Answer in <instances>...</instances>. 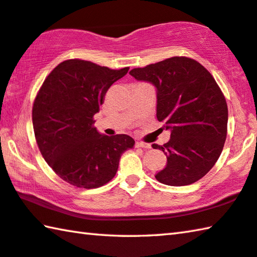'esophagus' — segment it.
Here are the masks:
<instances>
[{
	"mask_svg": "<svg viewBox=\"0 0 257 257\" xmlns=\"http://www.w3.org/2000/svg\"><path fill=\"white\" fill-rule=\"evenodd\" d=\"M137 147L149 149L152 146H151V144H147V143H144V142H137Z\"/></svg>",
	"mask_w": 257,
	"mask_h": 257,
	"instance_id": "34e87169",
	"label": "esophagus"
}]
</instances>
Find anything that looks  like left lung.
Here are the masks:
<instances>
[{
	"instance_id": "left-lung-1",
	"label": "left lung",
	"mask_w": 257,
	"mask_h": 257,
	"mask_svg": "<svg viewBox=\"0 0 257 257\" xmlns=\"http://www.w3.org/2000/svg\"><path fill=\"white\" fill-rule=\"evenodd\" d=\"M129 74L156 87L157 120L171 130L166 144H153L167 157L156 180L171 186L197 182L216 164L226 142L228 108L220 87L201 64L188 57H171Z\"/></svg>"
}]
</instances>
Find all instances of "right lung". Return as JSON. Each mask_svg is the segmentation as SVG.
Here are the masks:
<instances>
[{
    "label": "right lung",
    "instance_id": "obj_1",
    "mask_svg": "<svg viewBox=\"0 0 257 257\" xmlns=\"http://www.w3.org/2000/svg\"><path fill=\"white\" fill-rule=\"evenodd\" d=\"M128 71L68 59L41 85L32 108L36 141L45 161L67 183L84 189L106 184L122 153L134 147L128 135L109 137L93 125L106 91Z\"/></svg>",
    "mask_w": 257,
    "mask_h": 257
}]
</instances>
